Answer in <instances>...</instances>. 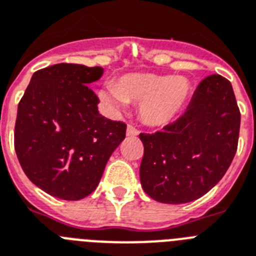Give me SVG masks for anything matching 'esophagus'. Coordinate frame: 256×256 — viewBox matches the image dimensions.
<instances>
[{"mask_svg":"<svg viewBox=\"0 0 256 256\" xmlns=\"http://www.w3.org/2000/svg\"><path fill=\"white\" fill-rule=\"evenodd\" d=\"M138 134H139V132L134 128V126H128V128H126V135H128V136H132V138H134V136H136Z\"/></svg>","mask_w":256,"mask_h":256,"instance_id":"34e87169","label":"esophagus"}]
</instances>
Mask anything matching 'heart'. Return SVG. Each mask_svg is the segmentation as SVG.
<instances>
[{"label":"heart","mask_w":256,"mask_h":256,"mask_svg":"<svg viewBox=\"0 0 256 256\" xmlns=\"http://www.w3.org/2000/svg\"><path fill=\"white\" fill-rule=\"evenodd\" d=\"M192 93L188 78L154 74H124L116 85L100 90L104 102L122 108L126 102L140 105L142 120L148 126L171 124L184 109Z\"/></svg>","instance_id":"obj_1"}]
</instances>
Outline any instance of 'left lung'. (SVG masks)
Wrapping results in <instances>:
<instances>
[{"mask_svg":"<svg viewBox=\"0 0 256 256\" xmlns=\"http://www.w3.org/2000/svg\"><path fill=\"white\" fill-rule=\"evenodd\" d=\"M240 126L230 81L220 74L204 78L182 117L163 132L139 135L144 147L139 168L143 190L163 204L202 197L230 167Z\"/></svg>","mask_w":256,"mask_h":256,"instance_id":"left-lung-1","label":"left lung"}]
</instances>
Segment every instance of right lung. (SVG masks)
Returning a JSON list of instances; mask_svg holds the SVG:
<instances>
[{"instance_id":"1","label":"right lung","mask_w":256,"mask_h":256,"mask_svg":"<svg viewBox=\"0 0 256 256\" xmlns=\"http://www.w3.org/2000/svg\"><path fill=\"white\" fill-rule=\"evenodd\" d=\"M104 68L60 63L36 70L18 105L14 147L31 182L51 196L78 201L94 190L126 124L98 113L89 84Z\"/></svg>"}]
</instances>
